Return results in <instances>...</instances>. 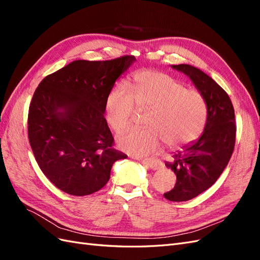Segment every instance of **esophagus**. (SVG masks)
<instances>
[{"instance_id":"obj_1","label":"esophagus","mask_w":260,"mask_h":260,"mask_svg":"<svg viewBox=\"0 0 260 260\" xmlns=\"http://www.w3.org/2000/svg\"><path fill=\"white\" fill-rule=\"evenodd\" d=\"M141 162H142L143 165H145L146 167L151 168V169H153V170H157V169L160 168V164H159V162H156V161L143 159V160H141Z\"/></svg>"}]
</instances>
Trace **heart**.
Listing matches in <instances>:
<instances>
[{
	"label": "heart",
	"mask_w": 260,
	"mask_h": 260,
	"mask_svg": "<svg viewBox=\"0 0 260 260\" xmlns=\"http://www.w3.org/2000/svg\"><path fill=\"white\" fill-rule=\"evenodd\" d=\"M136 107L149 109L146 129H132L117 139L121 151L144 157L159 151L162 142L179 147L193 142L206 121V103L196 90L167 74L144 70L133 77L129 89L118 84L108 94L105 116L115 132L131 124Z\"/></svg>",
	"instance_id": "heart-1"
}]
</instances>
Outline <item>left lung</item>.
<instances>
[{
	"label": "left lung",
	"instance_id": "1",
	"mask_svg": "<svg viewBox=\"0 0 260 260\" xmlns=\"http://www.w3.org/2000/svg\"><path fill=\"white\" fill-rule=\"evenodd\" d=\"M183 73L205 100L207 119L201 138L175 154L166 162L177 176L171 191L165 199L185 202L206 191L222 174L229 162L235 144V117L232 102L226 92L212 78L191 65H172Z\"/></svg>",
	"mask_w": 260,
	"mask_h": 260
}]
</instances>
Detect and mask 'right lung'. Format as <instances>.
Instances as JSON below:
<instances>
[{"mask_svg":"<svg viewBox=\"0 0 260 260\" xmlns=\"http://www.w3.org/2000/svg\"><path fill=\"white\" fill-rule=\"evenodd\" d=\"M135 56L74 60L37 88L29 106L28 138L36 160L62 192L84 196L101 190L113 164L127 155L113 148L104 117L106 99Z\"/></svg>","mask_w":260,"mask_h":260,"instance_id":"right-lung-1","label":"right lung"}]
</instances>
